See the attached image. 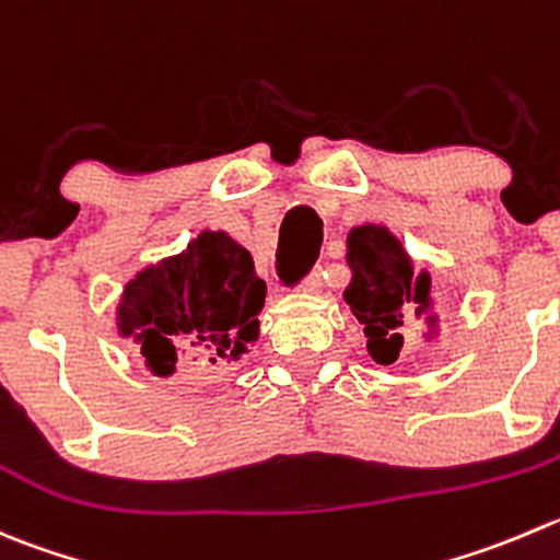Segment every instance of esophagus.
Wrapping results in <instances>:
<instances>
[{
  "label": "esophagus",
  "instance_id": "esophagus-1",
  "mask_svg": "<svg viewBox=\"0 0 560 560\" xmlns=\"http://www.w3.org/2000/svg\"><path fill=\"white\" fill-rule=\"evenodd\" d=\"M301 290L308 292V295H319V292H323V276H319V270H314V273L303 281Z\"/></svg>",
  "mask_w": 560,
  "mask_h": 560
}]
</instances>
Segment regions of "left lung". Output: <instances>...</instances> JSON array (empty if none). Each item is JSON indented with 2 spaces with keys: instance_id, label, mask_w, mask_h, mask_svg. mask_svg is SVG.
<instances>
[{
  "instance_id": "obj_1",
  "label": "left lung",
  "mask_w": 560,
  "mask_h": 560,
  "mask_svg": "<svg viewBox=\"0 0 560 560\" xmlns=\"http://www.w3.org/2000/svg\"><path fill=\"white\" fill-rule=\"evenodd\" d=\"M347 268L350 284L341 298L363 325L366 352L374 363H394L401 350V325L416 317L424 323V339L438 336L441 317L435 312L430 270H416V262L399 237L383 224L352 226L347 232Z\"/></svg>"
}]
</instances>
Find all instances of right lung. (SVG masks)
Masks as SVG:
<instances>
[{"instance_id":"obj_1","label":"right lung","mask_w":560,"mask_h":560,"mask_svg":"<svg viewBox=\"0 0 560 560\" xmlns=\"http://www.w3.org/2000/svg\"><path fill=\"white\" fill-rule=\"evenodd\" d=\"M265 281L230 232L202 230L180 254L144 265L114 306L119 339L155 377L230 366L257 345Z\"/></svg>"}]
</instances>
